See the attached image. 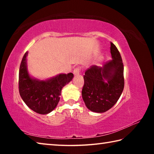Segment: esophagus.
Wrapping results in <instances>:
<instances>
[{
	"label": "esophagus",
	"instance_id": "1",
	"mask_svg": "<svg viewBox=\"0 0 154 154\" xmlns=\"http://www.w3.org/2000/svg\"><path fill=\"white\" fill-rule=\"evenodd\" d=\"M81 71V68L80 67H77V68H75V69L73 70V74L75 75H79V72Z\"/></svg>",
	"mask_w": 154,
	"mask_h": 154
}]
</instances>
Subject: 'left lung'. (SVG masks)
I'll use <instances>...</instances> for the list:
<instances>
[{
	"instance_id": "left-lung-1",
	"label": "left lung",
	"mask_w": 154,
	"mask_h": 154,
	"mask_svg": "<svg viewBox=\"0 0 154 154\" xmlns=\"http://www.w3.org/2000/svg\"><path fill=\"white\" fill-rule=\"evenodd\" d=\"M112 60L103 67L93 65L83 75L82 98L87 108L96 113L108 111L118 102L124 88V64L118 48L111 42Z\"/></svg>"
}]
</instances>
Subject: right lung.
Segmentation results:
<instances>
[{"label": "right lung", "instance_id": "add662e5", "mask_svg": "<svg viewBox=\"0 0 154 154\" xmlns=\"http://www.w3.org/2000/svg\"><path fill=\"white\" fill-rule=\"evenodd\" d=\"M27 54L28 52H26L20 66V94L32 111L39 114H48L56 107L62 88L71 82L73 74H60L45 81L32 79L27 71Z\"/></svg>", "mask_w": 154, "mask_h": 154}]
</instances>
